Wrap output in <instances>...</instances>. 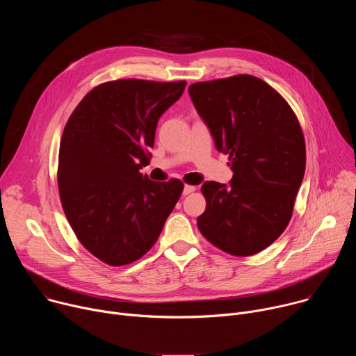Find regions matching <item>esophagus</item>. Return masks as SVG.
Segmentation results:
<instances>
[{"instance_id": "1", "label": "esophagus", "mask_w": 356, "mask_h": 356, "mask_svg": "<svg viewBox=\"0 0 356 356\" xmlns=\"http://www.w3.org/2000/svg\"><path fill=\"white\" fill-rule=\"evenodd\" d=\"M193 191H195V186L186 184V186H184V190H183V194L187 195V194H190V193H193Z\"/></svg>"}]
</instances>
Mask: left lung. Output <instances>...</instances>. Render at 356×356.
Segmentation results:
<instances>
[{
    "label": "left lung",
    "mask_w": 356,
    "mask_h": 356,
    "mask_svg": "<svg viewBox=\"0 0 356 356\" xmlns=\"http://www.w3.org/2000/svg\"><path fill=\"white\" fill-rule=\"evenodd\" d=\"M188 94L234 172L228 187L201 186L207 206L198 229L229 255H255L290 222L306 170L300 122L273 87L250 74L194 83Z\"/></svg>",
    "instance_id": "8db88e82"
}]
</instances>
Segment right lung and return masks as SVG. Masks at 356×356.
Returning a JSON list of instances; mask_svg holds the SVG:
<instances>
[{
    "instance_id": "add662e5",
    "label": "right lung",
    "mask_w": 356,
    "mask_h": 356,
    "mask_svg": "<svg viewBox=\"0 0 356 356\" xmlns=\"http://www.w3.org/2000/svg\"><path fill=\"white\" fill-rule=\"evenodd\" d=\"M186 81L124 79L88 91L65 127L58 184L80 243L101 262L124 266L155 245L183 193V181H152L149 163L161 115Z\"/></svg>"
}]
</instances>
